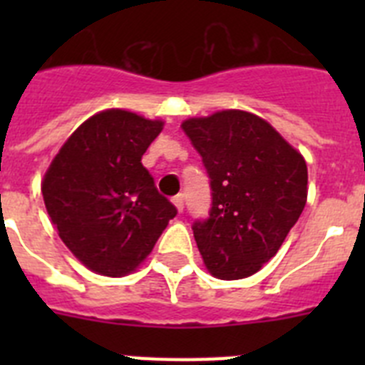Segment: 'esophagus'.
Segmentation results:
<instances>
[{
	"mask_svg": "<svg viewBox=\"0 0 365 365\" xmlns=\"http://www.w3.org/2000/svg\"><path fill=\"white\" fill-rule=\"evenodd\" d=\"M172 201H173V205L177 206V210L182 212V208H185V195H182V193H177V195L172 199Z\"/></svg>",
	"mask_w": 365,
	"mask_h": 365,
	"instance_id": "1",
	"label": "esophagus"
}]
</instances>
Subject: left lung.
<instances>
[{
	"label": "left lung",
	"instance_id": "8db88e82",
	"mask_svg": "<svg viewBox=\"0 0 365 365\" xmlns=\"http://www.w3.org/2000/svg\"><path fill=\"white\" fill-rule=\"evenodd\" d=\"M182 130L210 177L212 208L193 237L212 276L241 279L276 256L307 201V164L272 125L227 109Z\"/></svg>",
	"mask_w": 365,
	"mask_h": 365
}]
</instances>
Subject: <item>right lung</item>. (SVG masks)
I'll return each mask as SVG.
<instances>
[{"instance_id":"obj_1","label":"right lung","mask_w":365,"mask_h":365,"mask_svg":"<svg viewBox=\"0 0 365 365\" xmlns=\"http://www.w3.org/2000/svg\"><path fill=\"white\" fill-rule=\"evenodd\" d=\"M163 130L124 109L83 122L41 182L45 208L66 247L93 272L137 269L177 215L140 159Z\"/></svg>"}]
</instances>
